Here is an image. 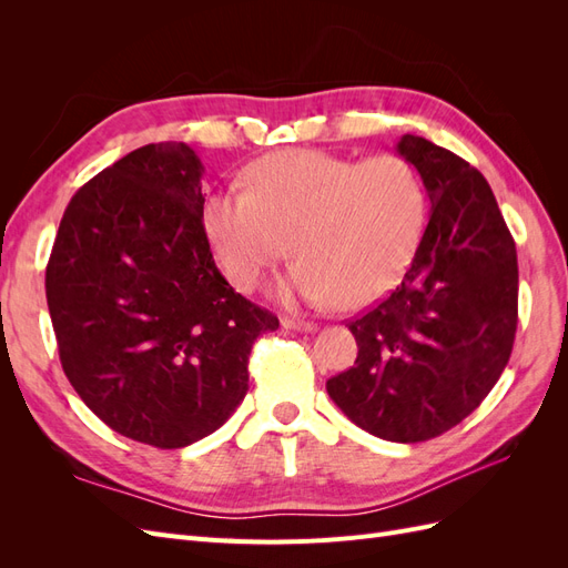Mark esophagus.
Returning <instances> with one entry per match:
<instances>
[{"instance_id":"1","label":"esophagus","mask_w":568,"mask_h":568,"mask_svg":"<svg viewBox=\"0 0 568 568\" xmlns=\"http://www.w3.org/2000/svg\"><path fill=\"white\" fill-rule=\"evenodd\" d=\"M282 326L286 332H317L315 322H303V320H294V317H284Z\"/></svg>"}]
</instances>
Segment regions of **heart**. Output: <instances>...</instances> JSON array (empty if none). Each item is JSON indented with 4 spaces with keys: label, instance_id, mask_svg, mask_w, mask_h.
<instances>
[{
    "label": "heart",
    "instance_id": "obj_1",
    "mask_svg": "<svg viewBox=\"0 0 568 568\" xmlns=\"http://www.w3.org/2000/svg\"><path fill=\"white\" fill-rule=\"evenodd\" d=\"M248 189L220 186L203 227L227 280L251 291L291 248L301 261L280 284L286 301L359 307L403 277L424 230V184L400 156L355 163L315 149L270 153Z\"/></svg>",
    "mask_w": 568,
    "mask_h": 568
}]
</instances>
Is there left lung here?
I'll use <instances>...</instances> for the list:
<instances>
[{"label": "left lung", "instance_id": "obj_1", "mask_svg": "<svg viewBox=\"0 0 568 568\" xmlns=\"http://www.w3.org/2000/svg\"><path fill=\"white\" fill-rule=\"evenodd\" d=\"M432 215L400 286L348 324L355 367L326 393L367 434L417 443L457 426L509 363L517 334V246L486 178L453 151L403 134Z\"/></svg>", "mask_w": 568, "mask_h": 568}]
</instances>
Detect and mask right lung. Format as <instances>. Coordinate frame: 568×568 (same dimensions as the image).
Listing matches in <instances>:
<instances>
[{
    "label": "right lung",
    "instance_id": "add662e5",
    "mask_svg": "<svg viewBox=\"0 0 568 568\" xmlns=\"http://www.w3.org/2000/svg\"><path fill=\"white\" fill-rule=\"evenodd\" d=\"M201 178L184 142L134 149L78 189L47 265L68 382L113 432L163 450L232 417L253 341L280 326L220 274Z\"/></svg>",
    "mask_w": 568,
    "mask_h": 568
}]
</instances>
